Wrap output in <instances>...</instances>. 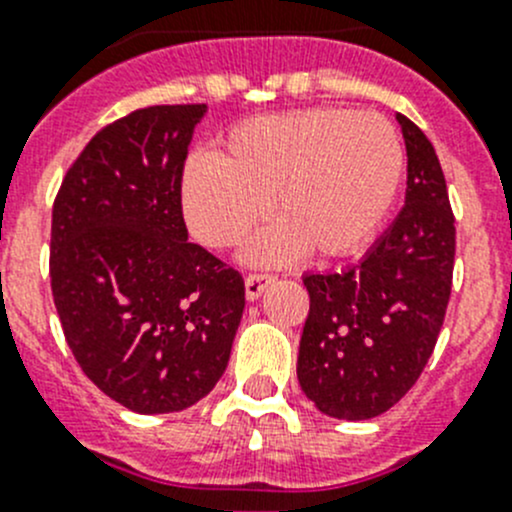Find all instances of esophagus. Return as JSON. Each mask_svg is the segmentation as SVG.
Instances as JSON below:
<instances>
[{"mask_svg":"<svg viewBox=\"0 0 512 512\" xmlns=\"http://www.w3.org/2000/svg\"><path fill=\"white\" fill-rule=\"evenodd\" d=\"M275 282V275H267V272H252V275L245 277V294L250 302H255V299L262 297V292H265L267 287Z\"/></svg>","mask_w":512,"mask_h":512,"instance_id":"esophagus-1","label":"esophagus"}]
</instances>
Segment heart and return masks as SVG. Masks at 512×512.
Returning a JSON list of instances; mask_svg holds the SVG:
<instances>
[{
    "instance_id": "1",
    "label": "heart",
    "mask_w": 512,
    "mask_h": 512,
    "mask_svg": "<svg viewBox=\"0 0 512 512\" xmlns=\"http://www.w3.org/2000/svg\"><path fill=\"white\" fill-rule=\"evenodd\" d=\"M404 146L374 111L282 113L232 128L213 158L180 175V210L203 245H237L267 213L280 225L247 250L252 262H285L299 247L342 257L374 237L399 195Z\"/></svg>"
}]
</instances>
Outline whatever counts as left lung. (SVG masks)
Returning a JSON list of instances; mask_svg holds the SVG:
<instances>
[{"instance_id": "8db88e82", "label": "left lung", "mask_w": 512, "mask_h": 512, "mask_svg": "<svg viewBox=\"0 0 512 512\" xmlns=\"http://www.w3.org/2000/svg\"><path fill=\"white\" fill-rule=\"evenodd\" d=\"M409 178L406 205L359 265L304 275L309 314L297 379L322 414L364 421L416 384L446 317L456 225L446 178L426 133L396 113Z\"/></svg>"}]
</instances>
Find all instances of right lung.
I'll return each instance as SVG.
<instances>
[{"label":"right lung","mask_w":512,"mask_h":512,"mask_svg":"<svg viewBox=\"0 0 512 512\" xmlns=\"http://www.w3.org/2000/svg\"><path fill=\"white\" fill-rule=\"evenodd\" d=\"M205 103L108 123L66 170L51 210V294L84 374L136 414L213 391L245 309L242 275L188 242L180 210Z\"/></svg>","instance_id":"1"}]
</instances>
